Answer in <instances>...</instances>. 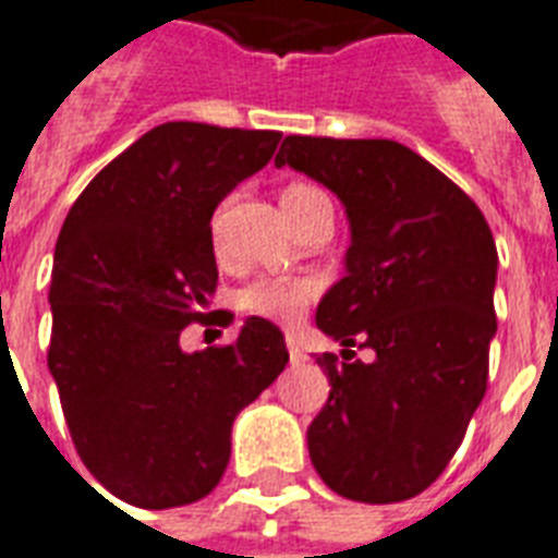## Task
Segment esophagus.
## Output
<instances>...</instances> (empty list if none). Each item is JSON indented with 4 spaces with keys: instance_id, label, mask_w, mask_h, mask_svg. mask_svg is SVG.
I'll return each mask as SVG.
<instances>
[{
    "instance_id": "1",
    "label": "esophagus",
    "mask_w": 558,
    "mask_h": 558,
    "mask_svg": "<svg viewBox=\"0 0 558 558\" xmlns=\"http://www.w3.org/2000/svg\"><path fill=\"white\" fill-rule=\"evenodd\" d=\"M287 348H289V360H292V363H304V360H307L304 348L298 345V339L292 333L287 336Z\"/></svg>"
}]
</instances>
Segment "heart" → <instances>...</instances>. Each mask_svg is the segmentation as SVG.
Instances as JSON below:
<instances>
[{"label":"heart","mask_w":558,"mask_h":558,"mask_svg":"<svg viewBox=\"0 0 558 558\" xmlns=\"http://www.w3.org/2000/svg\"><path fill=\"white\" fill-rule=\"evenodd\" d=\"M318 198H327V195L316 186L289 184L280 193V207L287 213L289 225ZM313 292H316V287L310 280H254L236 295V304L248 316L271 318V322H295L301 310L310 304Z\"/></svg>","instance_id":"1"}]
</instances>
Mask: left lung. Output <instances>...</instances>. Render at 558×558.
<instances>
[{
	"instance_id": "left-lung-1",
	"label": "left lung",
	"mask_w": 558,
	"mask_h": 558,
	"mask_svg": "<svg viewBox=\"0 0 558 558\" xmlns=\"http://www.w3.org/2000/svg\"><path fill=\"white\" fill-rule=\"evenodd\" d=\"M275 166L327 186L351 228L345 278L316 310L342 360L316 356L330 398L310 424V459L348 500L421 495L486 395L497 333L488 222L448 175L395 140L287 137ZM356 341L373 348L372 364L353 360Z\"/></svg>"
}]
</instances>
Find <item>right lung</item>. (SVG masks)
<instances>
[{"mask_svg": "<svg viewBox=\"0 0 558 558\" xmlns=\"http://www.w3.org/2000/svg\"><path fill=\"white\" fill-rule=\"evenodd\" d=\"M280 131L163 122L110 160L66 213L54 245L49 372L81 462L110 495L172 509L210 495L231 427L289 363L269 318L233 345L186 354L210 316L213 210L260 172Z\"/></svg>", "mask_w": 558, "mask_h": 558, "instance_id": "right-lung-1", "label": "right lung"}]
</instances>
